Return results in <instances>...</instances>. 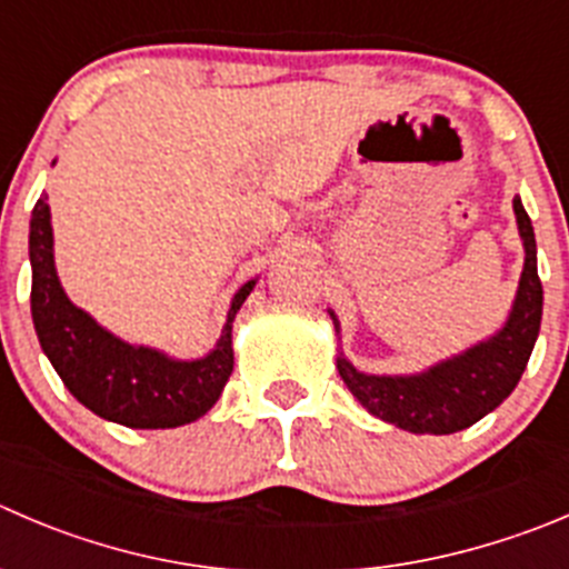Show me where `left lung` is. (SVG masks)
<instances>
[{
  "label": "left lung",
  "instance_id": "1",
  "mask_svg": "<svg viewBox=\"0 0 569 569\" xmlns=\"http://www.w3.org/2000/svg\"><path fill=\"white\" fill-rule=\"evenodd\" d=\"M515 217L526 247V267L517 286L515 306L498 333L417 375H367L358 372L345 356L336 358L341 380L372 417L397 425L402 431L442 437L476 425L515 391L542 322L537 239L520 197H515ZM330 319L339 333V319L333 311Z\"/></svg>",
  "mask_w": 569,
  "mask_h": 569
}]
</instances>
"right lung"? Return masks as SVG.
I'll return each mask as SVG.
<instances>
[{"label": "right lung", "instance_id": "add662e5", "mask_svg": "<svg viewBox=\"0 0 569 569\" xmlns=\"http://www.w3.org/2000/svg\"><path fill=\"white\" fill-rule=\"evenodd\" d=\"M47 194L30 219L32 325L66 389L97 417L127 428H178L213 408L233 372V319L256 280L233 295L217 347L197 361H178L144 345H127L66 297L52 252Z\"/></svg>", "mask_w": 569, "mask_h": 569}]
</instances>
